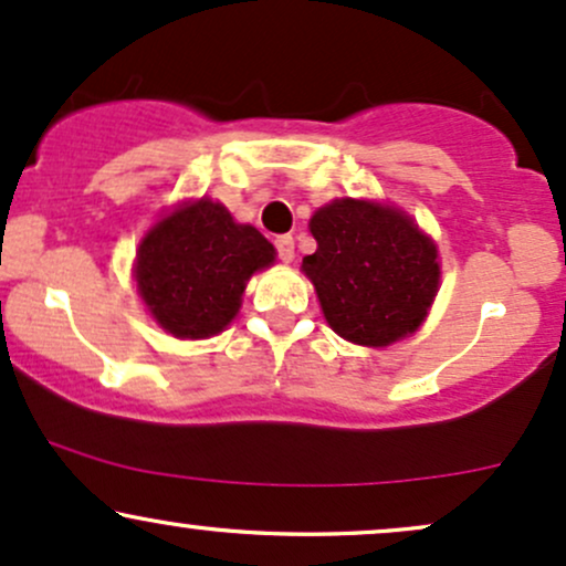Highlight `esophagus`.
<instances>
[{"label":"esophagus","mask_w":566,"mask_h":566,"mask_svg":"<svg viewBox=\"0 0 566 566\" xmlns=\"http://www.w3.org/2000/svg\"><path fill=\"white\" fill-rule=\"evenodd\" d=\"M274 247H276V255L282 258L284 263H290L292 258H295V239H292L290 233H284V237H276Z\"/></svg>","instance_id":"obj_1"}]
</instances>
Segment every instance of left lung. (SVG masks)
Returning <instances> with one entry per match:
<instances>
[{"label": "left lung", "instance_id": "left-lung-1", "mask_svg": "<svg viewBox=\"0 0 566 566\" xmlns=\"http://www.w3.org/2000/svg\"><path fill=\"white\" fill-rule=\"evenodd\" d=\"M314 255L303 258L337 335L388 346L418 329L439 287L437 247L407 216L369 201L337 199L311 218Z\"/></svg>", "mask_w": 566, "mask_h": 566}]
</instances>
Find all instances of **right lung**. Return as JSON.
<instances>
[{
    "instance_id": "right-lung-1",
    "label": "right lung",
    "mask_w": 566,
    "mask_h": 566,
    "mask_svg": "<svg viewBox=\"0 0 566 566\" xmlns=\"http://www.w3.org/2000/svg\"><path fill=\"white\" fill-rule=\"evenodd\" d=\"M274 263V244L210 199L161 218L140 242L135 279L167 333L218 335L239 311L247 279Z\"/></svg>"
}]
</instances>
